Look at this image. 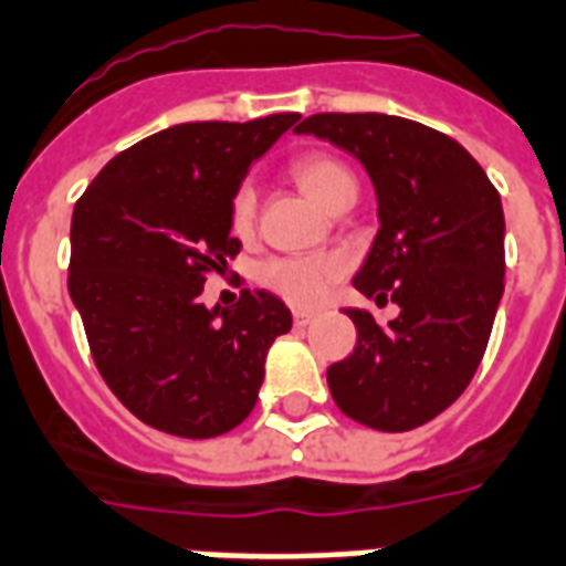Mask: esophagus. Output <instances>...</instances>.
I'll return each instance as SVG.
<instances>
[{
  "instance_id": "obj_1",
  "label": "esophagus",
  "mask_w": 566,
  "mask_h": 566,
  "mask_svg": "<svg viewBox=\"0 0 566 566\" xmlns=\"http://www.w3.org/2000/svg\"><path fill=\"white\" fill-rule=\"evenodd\" d=\"M312 321H314L312 312H302V308H296V312H293V323H296V326H308Z\"/></svg>"
}]
</instances>
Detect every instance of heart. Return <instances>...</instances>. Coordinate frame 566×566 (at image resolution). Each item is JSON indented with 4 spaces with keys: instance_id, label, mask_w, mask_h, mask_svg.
<instances>
[{
    "instance_id": "heart-1",
    "label": "heart",
    "mask_w": 566,
    "mask_h": 566,
    "mask_svg": "<svg viewBox=\"0 0 566 566\" xmlns=\"http://www.w3.org/2000/svg\"><path fill=\"white\" fill-rule=\"evenodd\" d=\"M293 180L300 184L305 196L323 210H332V205L347 192H356V178L340 159L326 157V154H305L291 163ZM254 189L249 184L237 189L231 198V231L237 237H249L254 228ZM344 270L340 258L335 254H296V258H270L258 270V282L266 291L279 293L282 300L293 305H317L326 296L329 284L335 282Z\"/></svg>"
}]
</instances>
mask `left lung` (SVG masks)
<instances>
[{
    "mask_svg": "<svg viewBox=\"0 0 566 566\" xmlns=\"http://www.w3.org/2000/svg\"><path fill=\"white\" fill-rule=\"evenodd\" d=\"M312 133L359 159L377 192L379 231L353 284L398 302L379 326L350 308L356 347L326 370L338 409L386 433L448 409L484 359L504 293L502 198L469 150L439 129L379 112H321Z\"/></svg>",
    "mask_w": 566,
    "mask_h": 566,
    "instance_id": "8db88e82",
    "label": "left lung"
}]
</instances>
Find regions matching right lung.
Here are the masks:
<instances>
[{
  "mask_svg": "<svg viewBox=\"0 0 566 566\" xmlns=\"http://www.w3.org/2000/svg\"><path fill=\"white\" fill-rule=\"evenodd\" d=\"M300 120H196L109 159L73 207L67 291L112 395L163 433L210 439L254 409L266 350L291 312L266 291L198 300L240 252L231 198L254 159Z\"/></svg>",
  "mask_w": 566,
  "mask_h": 566,
  "instance_id": "right-lung-1",
  "label": "right lung"
}]
</instances>
